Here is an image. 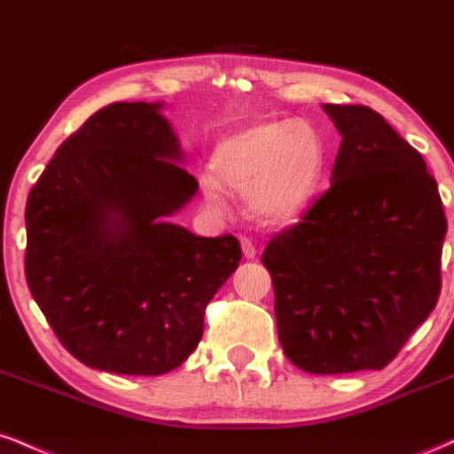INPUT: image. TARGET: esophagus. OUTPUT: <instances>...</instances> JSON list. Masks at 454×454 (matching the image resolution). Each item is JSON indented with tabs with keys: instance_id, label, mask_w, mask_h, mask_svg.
I'll return each instance as SVG.
<instances>
[{
	"instance_id": "1",
	"label": "esophagus",
	"mask_w": 454,
	"mask_h": 454,
	"mask_svg": "<svg viewBox=\"0 0 454 454\" xmlns=\"http://www.w3.org/2000/svg\"><path fill=\"white\" fill-rule=\"evenodd\" d=\"M241 247H243V256H245V258H247V260L256 258V245H254L252 239L243 237V239H241Z\"/></svg>"
}]
</instances>
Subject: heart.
Segmentation results:
<instances>
[{
    "mask_svg": "<svg viewBox=\"0 0 454 454\" xmlns=\"http://www.w3.org/2000/svg\"><path fill=\"white\" fill-rule=\"evenodd\" d=\"M328 160V140L316 123L307 119L256 121L215 145L213 173L200 179L202 196L211 211H226V184L234 192H249V205L264 220H294L320 196Z\"/></svg>",
    "mask_w": 454,
    "mask_h": 454,
    "instance_id": "b5f03b06",
    "label": "heart"
}]
</instances>
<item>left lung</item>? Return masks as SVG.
<instances>
[{
  "label": "left lung",
  "instance_id": "1",
  "mask_svg": "<svg viewBox=\"0 0 454 454\" xmlns=\"http://www.w3.org/2000/svg\"><path fill=\"white\" fill-rule=\"evenodd\" d=\"M341 134L331 187L262 254L279 343L317 376L382 369L440 296L446 215L423 155L361 104H322Z\"/></svg>",
  "mask_w": 454,
  "mask_h": 454
}]
</instances>
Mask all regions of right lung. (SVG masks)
Masks as SVG:
<instances>
[{"mask_svg":"<svg viewBox=\"0 0 454 454\" xmlns=\"http://www.w3.org/2000/svg\"><path fill=\"white\" fill-rule=\"evenodd\" d=\"M161 102H114L55 151L25 209V278L82 364L161 376L196 350L205 309L237 270L232 234L170 217L198 192Z\"/></svg>","mask_w":454,"mask_h":454,"instance_id":"1","label":"right lung"}]
</instances>
